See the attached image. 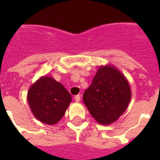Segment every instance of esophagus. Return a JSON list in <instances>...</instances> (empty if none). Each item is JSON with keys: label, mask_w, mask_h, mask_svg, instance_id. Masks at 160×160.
Listing matches in <instances>:
<instances>
[{"label": "esophagus", "mask_w": 160, "mask_h": 160, "mask_svg": "<svg viewBox=\"0 0 160 160\" xmlns=\"http://www.w3.org/2000/svg\"><path fill=\"white\" fill-rule=\"evenodd\" d=\"M74 100L76 101V102H80V95H76V96H74Z\"/></svg>", "instance_id": "esophagus-1"}]
</instances>
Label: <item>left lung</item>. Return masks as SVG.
<instances>
[{"label": "left lung", "instance_id": "obj_1", "mask_svg": "<svg viewBox=\"0 0 160 160\" xmlns=\"http://www.w3.org/2000/svg\"><path fill=\"white\" fill-rule=\"evenodd\" d=\"M131 99L127 79L113 66H102L83 94L86 106L98 123L110 125L126 111Z\"/></svg>", "mask_w": 160, "mask_h": 160}]
</instances>
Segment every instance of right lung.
<instances>
[{
  "instance_id": "1",
  "label": "right lung",
  "mask_w": 160,
  "mask_h": 160,
  "mask_svg": "<svg viewBox=\"0 0 160 160\" xmlns=\"http://www.w3.org/2000/svg\"><path fill=\"white\" fill-rule=\"evenodd\" d=\"M27 99L34 117L53 125L62 118L71 103V94L52 77L43 76L30 87Z\"/></svg>"
}]
</instances>
